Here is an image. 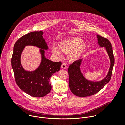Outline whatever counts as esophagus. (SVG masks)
<instances>
[{"label": "esophagus", "mask_w": 125, "mask_h": 125, "mask_svg": "<svg viewBox=\"0 0 125 125\" xmlns=\"http://www.w3.org/2000/svg\"><path fill=\"white\" fill-rule=\"evenodd\" d=\"M61 68L62 69H66L67 68V65L65 64H62L61 65Z\"/></svg>", "instance_id": "34e87169"}]
</instances>
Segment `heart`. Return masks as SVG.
I'll return each instance as SVG.
<instances>
[{
    "label": "heart",
    "mask_w": 125,
    "mask_h": 125,
    "mask_svg": "<svg viewBox=\"0 0 125 125\" xmlns=\"http://www.w3.org/2000/svg\"><path fill=\"white\" fill-rule=\"evenodd\" d=\"M59 48L63 53L68 55L71 60L75 61L79 59L86 52L87 44L78 37L64 39L59 43ZM59 48L54 45L52 48L54 54L60 57L61 51Z\"/></svg>",
    "instance_id": "obj_1"
}]
</instances>
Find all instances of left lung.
<instances>
[{
	"label": "left lung",
	"mask_w": 125,
	"mask_h": 125,
	"mask_svg": "<svg viewBox=\"0 0 125 125\" xmlns=\"http://www.w3.org/2000/svg\"><path fill=\"white\" fill-rule=\"evenodd\" d=\"M98 44L101 47H105L110 60V66L107 76L99 82L87 80L82 73L80 66L82 59H80L69 65L68 69L69 86L71 92L78 97H88L93 95L100 91L110 81L112 74L115 58L112 46L108 39L97 35Z\"/></svg>",
	"instance_id": "1"
}]
</instances>
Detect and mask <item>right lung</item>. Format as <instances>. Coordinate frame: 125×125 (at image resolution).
<instances>
[{
    "label": "right lung",
    "instance_id": "obj_1",
    "mask_svg": "<svg viewBox=\"0 0 125 125\" xmlns=\"http://www.w3.org/2000/svg\"><path fill=\"white\" fill-rule=\"evenodd\" d=\"M42 31L30 32L20 38L15 43L11 58V66L18 87L32 97H42L47 95L52 89L50 78L60 70L61 62H53L44 57V50L48 47L42 35ZM26 45L35 46L41 48L42 61L34 71H26L21 63L22 51Z\"/></svg>",
    "mask_w": 125,
    "mask_h": 125
}]
</instances>
